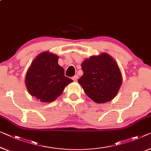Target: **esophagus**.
I'll return each mask as SVG.
<instances>
[{
    "instance_id": "esophagus-1",
    "label": "esophagus",
    "mask_w": 151,
    "mask_h": 151,
    "mask_svg": "<svg viewBox=\"0 0 151 151\" xmlns=\"http://www.w3.org/2000/svg\"><path fill=\"white\" fill-rule=\"evenodd\" d=\"M78 78V75H75L73 77V81H76Z\"/></svg>"
}]
</instances>
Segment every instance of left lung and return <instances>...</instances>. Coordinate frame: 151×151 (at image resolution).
Listing matches in <instances>:
<instances>
[{
	"label": "left lung",
	"instance_id": "8db88e82",
	"mask_svg": "<svg viewBox=\"0 0 151 151\" xmlns=\"http://www.w3.org/2000/svg\"><path fill=\"white\" fill-rule=\"evenodd\" d=\"M83 75L78 79L85 93L98 104L108 102L117 94L122 75L117 64L111 55L102 53L83 62Z\"/></svg>",
	"mask_w": 151,
	"mask_h": 151
}]
</instances>
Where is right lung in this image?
Instances as JSON below:
<instances>
[{
    "mask_svg": "<svg viewBox=\"0 0 151 151\" xmlns=\"http://www.w3.org/2000/svg\"><path fill=\"white\" fill-rule=\"evenodd\" d=\"M58 56L48 51L40 53L27 71L25 83L32 96L42 102H51L73 81L64 75L58 64Z\"/></svg>",
    "mask_w": 151,
    "mask_h": 151,
    "instance_id": "1",
    "label": "right lung"
}]
</instances>
